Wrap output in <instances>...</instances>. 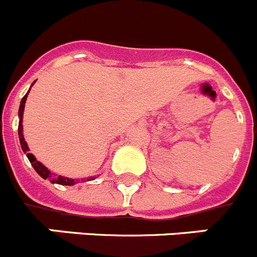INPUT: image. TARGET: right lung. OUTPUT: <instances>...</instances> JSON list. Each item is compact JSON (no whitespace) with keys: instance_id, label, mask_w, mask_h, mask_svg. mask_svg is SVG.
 <instances>
[{"instance_id":"add662e5","label":"right lung","mask_w":257,"mask_h":257,"mask_svg":"<svg viewBox=\"0 0 257 257\" xmlns=\"http://www.w3.org/2000/svg\"><path fill=\"white\" fill-rule=\"evenodd\" d=\"M35 83V82H34ZM33 83V84H34ZM33 84H31V87H33ZM31 89V88H30ZM30 89L28 90V93L24 96V98L21 99V103H20V108H19V118H20V122H19V139H20V145H21V149H23L24 153L26 154V156H28L29 161L31 163V165H33V168L35 169V172L38 173L39 175H40L43 179H49L51 183H57V184H62V185H74L77 184V183L80 182V179H70V178H65V177H62V175H55L53 174V173L50 172V170L48 169V168L45 167V165H43V164L40 163V161H38L35 159V156L33 155V154L29 153V146L28 144H26L25 139H24V134H23V114H24V108H25V102H26V98H28V94L29 92H30ZM94 177H90L89 179L87 180H93ZM85 182V180H84Z\"/></svg>"}]
</instances>
